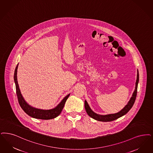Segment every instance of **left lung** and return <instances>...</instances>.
Returning <instances> with one entry per match:
<instances>
[{
	"label": "left lung",
	"instance_id": "obj_1",
	"mask_svg": "<svg viewBox=\"0 0 153 153\" xmlns=\"http://www.w3.org/2000/svg\"><path fill=\"white\" fill-rule=\"evenodd\" d=\"M138 81H139V73H138V71H137V80H136V82H135V88L134 91L133 93L132 97L129 100L128 104L118 113H117L115 114L104 115V116L96 114L92 111V109H91V108L89 107V105L87 103V102L85 100V108L87 114L89 115V116L92 117V118H93L97 121H102V122H110V121L116 120L118 118L124 116L128 112L129 110H130V109L132 108V106L134 104L136 96H137Z\"/></svg>",
	"mask_w": 153,
	"mask_h": 153
}]
</instances>
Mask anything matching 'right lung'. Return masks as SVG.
Returning a JSON list of instances; mask_svg holds the SVG:
<instances>
[{
  "mask_svg": "<svg viewBox=\"0 0 153 153\" xmlns=\"http://www.w3.org/2000/svg\"><path fill=\"white\" fill-rule=\"evenodd\" d=\"M18 67V64L17 65L16 67L15 68L13 77H14V81L15 83V86H16V94L18 99L19 103L20 104V106H21L22 109L24 110L28 116L37 119L50 120V119L55 118L58 116L61 113V111L62 110L65 103L68 98L69 97L70 94H68L65 97L63 98V100L61 101L60 103L54 109H50V110H43V109H36L33 107H32L30 105H28L26 102L20 91L18 80H17Z\"/></svg>",
  "mask_w": 153,
  "mask_h": 153,
  "instance_id": "obj_1",
  "label": "right lung"
}]
</instances>
